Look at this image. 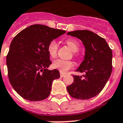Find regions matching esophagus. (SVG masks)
Masks as SVG:
<instances>
[{
    "mask_svg": "<svg viewBox=\"0 0 123 123\" xmlns=\"http://www.w3.org/2000/svg\"><path fill=\"white\" fill-rule=\"evenodd\" d=\"M64 75H65V73H62V72H61V73H60V76H61V77H63Z\"/></svg>",
    "mask_w": 123,
    "mask_h": 123,
    "instance_id": "obj_1",
    "label": "esophagus"
}]
</instances>
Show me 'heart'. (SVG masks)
Returning <instances> with one entry per match:
<instances>
[{"mask_svg":"<svg viewBox=\"0 0 123 123\" xmlns=\"http://www.w3.org/2000/svg\"><path fill=\"white\" fill-rule=\"evenodd\" d=\"M66 44L71 48V50L74 52H77L79 50L80 45L79 42L75 39H68L66 41ZM48 52L51 57H55L57 55L58 51L57 43L55 40H52L50 42L48 45ZM74 66L73 62L71 61H65V60L58 59L55 60L52 63V67L54 69H58L62 73H64L73 68Z\"/></svg>","mask_w":123,"mask_h":123,"instance_id":"b5f03b06","label":"heart"}]
</instances>
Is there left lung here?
<instances>
[{
    "mask_svg": "<svg viewBox=\"0 0 123 123\" xmlns=\"http://www.w3.org/2000/svg\"><path fill=\"white\" fill-rule=\"evenodd\" d=\"M67 34L80 39L86 49L84 60L76 70L84 73L83 77L73 75L74 81L67 91L76 99H90L102 91L111 77L112 52L105 39L93 32L75 31Z\"/></svg>",
    "mask_w": 123,
    "mask_h": 123,
    "instance_id": "8db88e82",
    "label": "left lung"
}]
</instances>
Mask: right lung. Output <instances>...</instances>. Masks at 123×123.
<instances>
[{
  "label": "right lung",
  "mask_w": 123,
  "mask_h": 123,
  "mask_svg": "<svg viewBox=\"0 0 123 123\" xmlns=\"http://www.w3.org/2000/svg\"><path fill=\"white\" fill-rule=\"evenodd\" d=\"M64 33L66 31L36 24L20 32L12 40L6 57L9 80L24 99L41 101L50 95L53 80L60 74L57 69H47L52 64L48 45Z\"/></svg>",
  "instance_id": "right-lung-1"
}]
</instances>
